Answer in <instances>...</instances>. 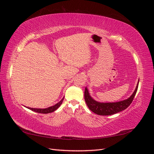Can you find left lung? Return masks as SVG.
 I'll return each mask as SVG.
<instances>
[{"label": "left lung", "instance_id": "left-lung-1", "mask_svg": "<svg viewBox=\"0 0 154 154\" xmlns=\"http://www.w3.org/2000/svg\"><path fill=\"white\" fill-rule=\"evenodd\" d=\"M138 84H139V82H138ZM138 86L139 85H137L135 91L133 93L131 96H130L128 99L122 101L116 102V103H100V102H97L90 97L88 89L85 88V100L90 111L97 114V115L102 116L112 115L114 114L124 111L131 105L137 93Z\"/></svg>", "mask_w": 154, "mask_h": 154}]
</instances>
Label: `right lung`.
Listing matches in <instances>:
<instances>
[{"instance_id":"add662e5","label":"right lung","mask_w":154,"mask_h":154,"mask_svg":"<svg viewBox=\"0 0 154 154\" xmlns=\"http://www.w3.org/2000/svg\"><path fill=\"white\" fill-rule=\"evenodd\" d=\"M63 100H64V98L60 101H59L58 103H57L56 105H54V106H52V107H48L47 109H33V108H29V109L32 110V111H34V112H36L38 113H42V114H47V113H50V112H54V111H56V110L60 107V105L62 104V103L63 102Z\"/></svg>"}]
</instances>
